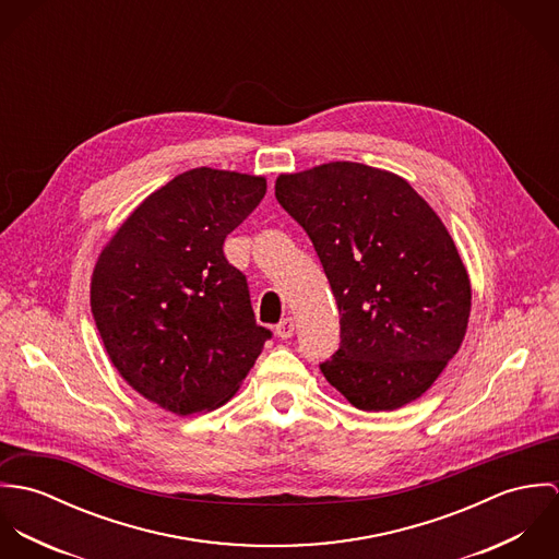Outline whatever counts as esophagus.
I'll return each instance as SVG.
<instances>
[{
    "mask_svg": "<svg viewBox=\"0 0 559 559\" xmlns=\"http://www.w3.org/2000/svg\"><path fill=\"white\" fill-rule=\"evenodd\" d=\"M275 333H277V337H282V340H288V337H293V333H295V320H282V322L275 326Z\"/></svg>",
    "mask_w": 559,
    "mask_h": 559,
    "instance_id": "obj_1",
    "label": "esophagus"
}]
</instances>
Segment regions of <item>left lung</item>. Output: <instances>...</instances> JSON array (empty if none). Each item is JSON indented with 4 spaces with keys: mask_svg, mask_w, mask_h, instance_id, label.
I'll use <instances>...</instances> for the list:
<instances>
[{
    "mask_svg": "<svg viewBox=\"0 0 559 559\" xmlns=\"http://www.w3.org/2000/svg\"><path fill=\"white\" fill-rule=\"evenodd\" d=\"M275 198L308 233L340 310L324 379L361 411L419 399L472 312L469 273L439 215L399 174L353 160L280 174Z\"/></svg>",
    "mask_w": 559,
    "mask_h": 559,
    "instance_id": "left-lung-1",
    "label": "left lung"
}]
</instances>
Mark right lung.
Segmentation results:
<instances>
[{
	"mask_svg": "<svg viewBox=\"0 0 559 559\" xmlns=\"http://www.w3.org/2000/svg\"><path fill=\"white\" fill-rule=\"evenodd\" d=\"M264 193V176L182 171L124 219L94 264L90 308L114 368L174 415L226 404L271 337L224 255Z\"/></svg>",
	"mask_w": 559,
	"mask_h": 559,
	"instance_id": "obj_1",
	"label": "right lung"
}]
</instances>
